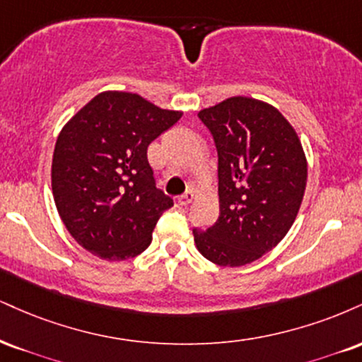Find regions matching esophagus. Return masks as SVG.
<instances>
[{
    "label": "esophagus",
    "instance_id": "1",
    "mask_svg": "<svg viewBox=\"0 0 362 362\" xmlns=\"http://www.w3.org/2000/svg\"><path fill=\"white\" fill-rule=\"evenodd\" d=\"M194 197H195V194L192 192V190H189V192H185V194L178 195V197H177V202L180 204V206H189V204L192 202V200H194Z\"/></svg>",
    "mask_w": 362,
    "mask_h": 362
}]
</instances>
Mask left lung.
<instances>
[{
  "mask_svg": "<svg viewBox=\"0 0 362 362\" xmlns=\"http://www.w3.org/2000/svg\"><path fill=\"white\" fill-rule=\"evenodd\" d=\"M199 117L216 143L219 217L194 229L195 246L219 267H243L272 251L295 223L305 153L293 126L258 99L229 98Z\"/></svg>",
  "mask_w": 362,
  "mask_h": 362,
  "instance_id": "obj_1",
  "label": "left lung"
}]
</instances>
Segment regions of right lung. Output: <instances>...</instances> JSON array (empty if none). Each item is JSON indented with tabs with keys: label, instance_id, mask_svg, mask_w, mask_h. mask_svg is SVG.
<instances>
[{
	"label": "right lung",
	"instance_id": "right-lung-1",
	"mask_svg": "<svg viewBox=\"0 0 362 362\" xmlns=\"http://www.w3.org/2000/svg\"><path fill=\"white\" fill-rule=\"evenodd\" d=\"M182 117L141 95L106 90L72 116L57 138L52 192L60 219L101 259L134 258L173 206L156 189L148 145Z\"/></svg>",
	"mask_w": 362,
	"mask_h": 362
}]
</instances>
